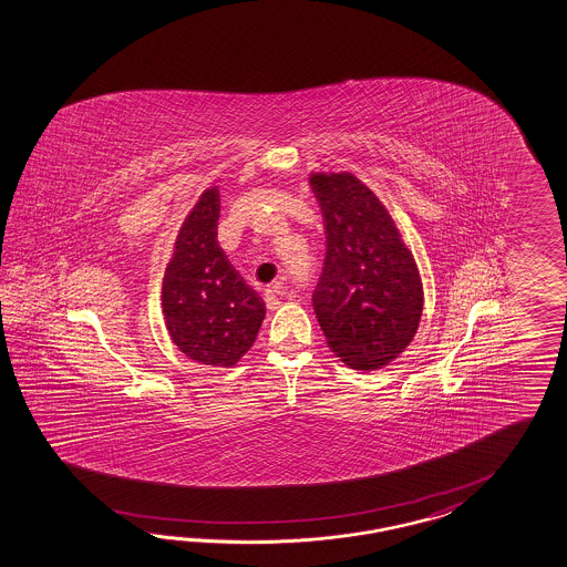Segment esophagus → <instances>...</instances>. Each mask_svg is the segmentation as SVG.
Listing matches in <instances>:
<instances>
[{
    "mask_svg": "<svg viewBox=\"0 0 567 567\" xmlns=\"http://www.w3.org/2000/svg\"><path fill=\"white\" fill-rule=\"evenodd\" d=\"M285 285L282 282H275V285H270L266 291H264V301H266V307L270 309V311H275L276 307L280 306V299L285 297Z\"/></svg>",
    "mask_w": 567,
    "mask_h": 567,
    "instance_id": "obj_1",
    "label": "esophagus"
}]
</instances>
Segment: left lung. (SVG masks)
<instances>
[{
	"label": "left lung",
	"mask_w": 567,
	"mask_h": 567,
	"mask_svg": "<svg viewBox=\"0 0 567 567\" xmlns=\"http://www.w3.org/2000/svg\"><path fill=\"white\" fill-rule=\"evenodd\" d=\"M322 208L326 258L313 309L326 344L357 371L390 365L423 316V282L411 249L380 198L357 175L311 173Z\"/></svg>",
	"instance_id": "left-lung-1"
}]
</instances>
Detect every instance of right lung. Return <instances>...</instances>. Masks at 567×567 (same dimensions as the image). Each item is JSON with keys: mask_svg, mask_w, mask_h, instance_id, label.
Wrapping results in <instances>:
<instances>
[{"mask_svg": "<svg viewBox=\"0 0 567 567\" xmlns=\"http://www.w3.org/2000/svg\"><path fill=\"white\" fill-rule=\"evenodd\" d=\"M218 189L202 192L165 268L161 307L168 337L192 361L235 368L260 332L266 307L216 241Z\"/></svg>", "mask_w": 567, "mask_h": 567, "instance_id": "add662e5", "label": "right lung"}]
</instances>
